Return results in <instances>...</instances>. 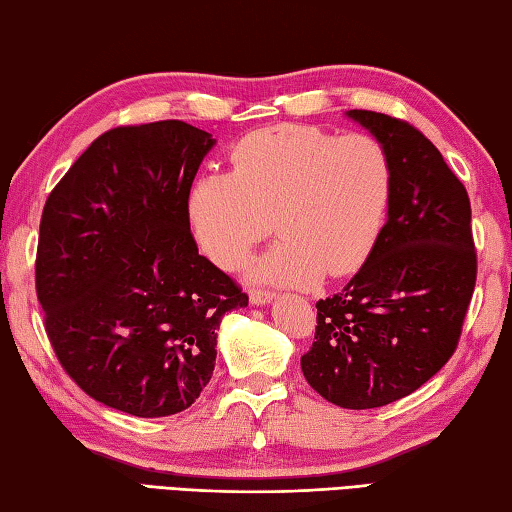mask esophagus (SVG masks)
Masks as SVG:
<instances>
[{
  "mask_svg": "<svg viewBox=\"0 0 512 512\" xmlns=\"http://www.w3.org/2000/svg\"><path fill=\"white\" fill-rule=\"evenodd\" d=\"M273 299L275 293H270V290H253V293H250V304L253 306H268Z\"/></svg>",
  "mask_w": 512,
  "mask_h": 512,
  "instance_id": "esophagus-1",
  "label": "esophagus"
}]
</instances>
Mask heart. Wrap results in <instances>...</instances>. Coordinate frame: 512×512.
I'll list each match as a JSON object with an SVG mask.
<instances>
[{
  "instance_id": "b5f03b06",
  "label": "heart",
  "mask_w": 512,
  "mask_h": 512,
  "mask_svg": "<svg viewBox=\"0 0 512 512\" xmlns=\"http://www.w3.org/2000/svg\"><path fill=\"white\" fill-rule=\"evenodd\" d=\"M230 164L199 175L188 195L193 233L217 266L242 268L273 226L282 239L255 266L262 282L306 288L373 253L393 197L379 139L282 124L246 135Z\"/></svg>"
}]
</instances>
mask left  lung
<instances>
[{"mask_svg":"<svg viewBox=\"0 0 512 512\" xmlns=\"http://www.w3.org/2000/svg\"><path fill=\"white\" fill-rule=\"evenodd\" d=\"M346 115L386 146L393 197L364 266L317 302L302 373L330 404L364 410L415 393L455 353L477 253L468 193L433 142L384 113Z\"/></svg>","mask_w":512,"mask_h":512,"instance_id":"8db88e82","label":"left lung"}]
</instances>
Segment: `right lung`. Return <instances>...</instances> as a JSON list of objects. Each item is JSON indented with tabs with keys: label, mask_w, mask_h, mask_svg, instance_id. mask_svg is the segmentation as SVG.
<instances>
[{
	"label": "right lung",
	"mask_w": 512,
	"mask_h": 512,
	"mask_svg": "<svg viewBox=\"0 0 512 512\" xmlns=\"http://www.w3.org/2000/svg\"><path fill=\"white\" fill-rule=\"evenodd\" d=\"M213 146L179 119L119 126L46 199L35 264L46 333L108 408L182 413L213 377L222 317L248 306L190 235V186Z\"/></svg>",
	"instance_id": "obj_1"
}]
</instances>
